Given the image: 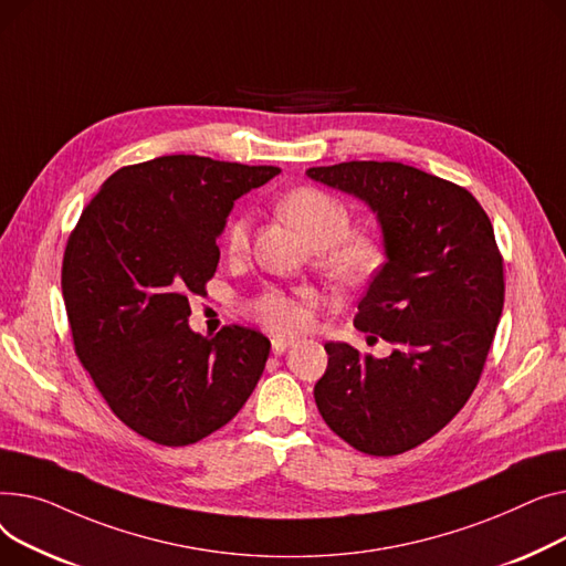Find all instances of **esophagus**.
Returning <instances> with one entry per match:
<instances>
[{
    "label": "esophagus",
    "mask_w": 566,
    "mask_h": 566,
    "mask_svg": "<svg viewBox=\"0 0 566 566\" xmlns=\"http://www.w3.org/2000/svg\"><path fill=\"white\" fill-rule=\"evenodd\" d=\"M294 345V340H290V338H274L272 340V352L279 356V354H283L285 349H290Z\"/></svg>",
    "instance_id": "esophagus-1"
}]
</instances>
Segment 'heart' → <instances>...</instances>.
<instances>
[{
  "instance_id": "1",
  "label": "heart",
  "mask_w": 566,
  "mask_h": 566,
  "mask_svg": "<svg viewBox=\"0 0 566 566\" xmlns=\"http://www.w3.org/2000/svg\"><path fill=\"white\" fill-rule=\"evenodd\" d=\"M279 212L317 251L319 268L343 285H356L375 276L386 258L384 242L375 230L349 228L352 217L340 198L317 187H294L279 198ZM249 217L235 214L226 221L223 247L240 255L249 247ZM249 313L276 334H292L306 326L308 313L283 290L270 287L249 304Z\"/></svg>"
}]
</instances>
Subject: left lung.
<instances>
[{
    "mask_svg": "<svg viewBox=\"0 0 566 566\" xmlns=\"http://www.w3.org/2000/svg\"><path fill=\"white\" fill-rule=\"evenodd\" d=\"M306 174L377 214L386 262L360 296L354 326L395 347L375 358L326 343L317 409L352 448L402 454L441 431L480 381L505 304L493 226L471 191L400 161H343Z\"/></svg>",
    "mask_w": 566,
    "mask_h": 566,
    "instance_id": "left-lung-1",
    "label": "left lung"
}]
</instances>
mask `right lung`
<instances>
[{
  "mask_svg": "<svg viewBox=\"0 0 566 566\" xmlns=\"http://www.w3.org/2000/svg\"><path fill=\"white\" fill-rule=\"evenodd\" d=\"M198 155L123 166L69 238L61 290L75 354L120 422L159 446L210 437L253 392L272 343L223 326L189 328V296L206 294L232 203L279 176Z\"/></svg>",
  "mask_w": 566,
  "mask_h": 566,
  "instance_id": "obj_1",
  "label": "right lung"
}]
</instances>
